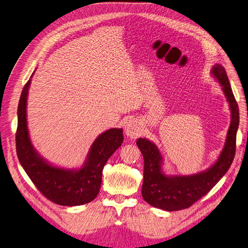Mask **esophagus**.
Wrapping results in <instances>:
<instances>
[{
    "instance_id": "34e87169",
    "label": "esophagus",
    "mask_w": 248,
    "mask_h": 248,
    "mask_svg": "<svg viewBox=\"0 0 248 248\" xmlns=\"http://www.w3.org/2000/svg\"><path fill=\"white\" fill-rule=\"evenodd\" d=\"M141 127L138 123L137 120H128L125 124V133L130 139H137L141 134Z\"/></svg>"
}]
</instances>
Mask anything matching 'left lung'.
I'll use <instances>...</instances> for the list:
<instances>
[{"mask_svg": "<svg viewBox=\"0 0 248 248\" xmlns=\"http://www.w3.org/2000/svg\"><path fill=\"white\" fill-rule=\"evenodd\" d=\"M211 74L221 86L231 110V124L226 142L215 163L206 170L193 175H167L162 170V155L154 142L141 138L137 140V145L144 156L142 199L148 204L164 211H178L189 208L213 188L228 171L234 159L239 127L238 104L223 66L215 64Z\"/></svg>", "mask_w": 248, "mask_h": 248, "instance_id": "left-lung-1", "label": "left lung"}]
</instances>
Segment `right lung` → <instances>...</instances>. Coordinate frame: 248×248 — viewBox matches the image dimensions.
Masks as SVG:
<instances>
[{
	"mask_svg": "<svg viewBox=\"0 0 248 248\" xmlns=\"http://www.w3.org/2000/svg\"><path fill=\"white\" fill-rule=\"evenodd\" d=\"M30 85L31 79L22 89L17 108L16 140L21 167L38 190L49 201L68 207L88 204L99 192L104 164L122 145L123 129L110 128L97 137L89 150L86 161L79 169L52 166L36 151L29 136L27 99Z\"/></svg>",
	"mask_w": 248,
	"mask_h": 248,
	"instance_id": "add662e5",
	"label": "right lung"
}]
</instances>
